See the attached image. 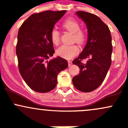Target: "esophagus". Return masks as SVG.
<instances>
[{
  "mask_svg": "<svg viewBox=\"0 0 128 128\" xmlns=\"http://www.w3.org/2000/svg\"><path fill=\"white\" fill-rule=\"evenodd\" d=\"M72 62L71 60H68V65H69V66H70V65H72Z\"/></svg>",
  "mask_w": 128,
  "mask_h": 128,
  "instance_id": "esophagus-1",
  "label": "esophagus"
}]
</instances>
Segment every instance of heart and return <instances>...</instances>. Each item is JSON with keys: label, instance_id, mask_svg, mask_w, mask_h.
Wrapping results in <instances>:
<instances>
[{"label": "heart", "instance_id": "b5f03b06", "mask_svg": "<svg viewBox=\"0 0 128 128\" xmlns=\"http://www.w3.org/2000/svg\"><path fill=\"white\" fill-rule=\"evenodd\" d=\"M64 28L71 33H74V40L77 43L82 44L86 40V34L84 31L80 30V24L74 18H69L66 20L63 24ZM51 40L54 44H58L60 40V33L54 28L51 32ZM79 52V48L76 44H63L58 48L56 54L58 56L65 59H71Z\"/></svg>", "mask_w": 128, "mask_h": 128}]
</instances>
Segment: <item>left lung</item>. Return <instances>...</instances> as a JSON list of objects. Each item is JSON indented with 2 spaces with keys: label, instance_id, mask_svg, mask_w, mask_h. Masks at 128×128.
<instances>
[{
  "label": "left lung",
  "instance_id": "obj_1",
  "mask_svg": "<svg viewBox=\"0 0 128 128\" xmlns=\"http://www.w3.org/2000/svg\"><path fill=\"white\" fill-rule=\"evenodd\" d=\"M86 24L88 40L80 54L72 63L80 69V73L72 78L77 90L90 92L97 88L104 82L112 64L113 46L109 28L100 18L86 12L76 13ZM88 58L86 63L82 60Z\"/></svg>",
  "mask_w": 128,
  "mask_h": 128
}]
</instances>
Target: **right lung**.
<instances>
[{
    "label": "right lung",
    "mask_w": 128,
    "mask_h": 128,
    "mask_svg": "<svg viewBox=\"0 0 128 128\" xmlns=\"http://www.w3.org/2000/svg\"><path fill=\"white\" fill-rule=\"evenodd\" d=\"M66 12L47 10L33 14L19 28L16 46L19 71L28 87L37 92L53 90L58 74L68 66V61L59 56L48 60L55 52L51 32Z\"/></svg>",
    "instance_id": "right-lung-1"
}]
</instances>
